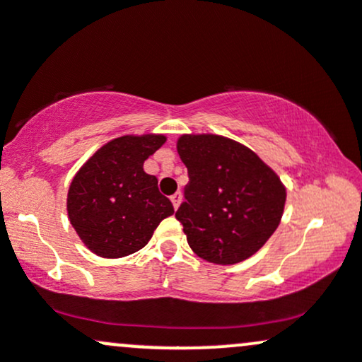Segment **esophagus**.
<instances>
[{
    "label": "esophagus",
    "instance_id": "esophagus-1",
    "mask_svg": "<svg viewBox=\"0 0 362 362\" xmlns=\"http://www.w3.org/2000/svg\"><path fill=\"white\" fill-rule=\"evenodd\" d=\"M170 199H172L173 207H175V209H178V206H180V202H182V194L180 192H175Z\"/></svg>",
    "mask_w": 362,
    "mask_h": 362
}]
</instances>
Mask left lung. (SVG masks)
<instances>
[{"instance_id":"1","label":"left lung","mask_w":362,"mask_h":362,"mask_svg":"<svg viewBox=\"0 0 362 362\" xmlns=\"http://www.w3.org/2000/svg\"><path fill=\"white\" fill-rule=\"evenodd\" d=\"M177 151L190 178L175 214L189 247L218 265L250 259L282 219L279 175L250 148L219 134H182Z\"/></svg>"}]
</instances>
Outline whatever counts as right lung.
Here are the masks:
<instances>
[{"mask_svg": "<svg viewBox=\"0 0 362 362\" xmlns=\"http://www.w3.org/2000/svg\"><path fill=\"white\" fill-rule=\"evenodd\" d=\"M167 141L165 134H124L98 148L68 189L66 209L85 247L103 259H120L151 240L172 216V202L143 165Z\"/></svg>", "mask_w": 362, "mask_h": 362, "instance_id": "add662e5", "label": "right lung"}]
</instances>
